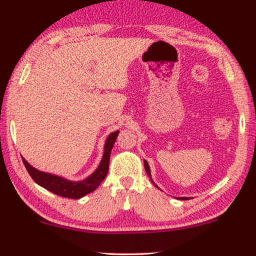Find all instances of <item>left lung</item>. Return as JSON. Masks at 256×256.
Returning <instances> with one entry per match:
<instances>
[{
	"instance_id": "1",
	"label": "left lung",
	"mask_w": 256,
	"mask_h": 256,
	"mask_svg": "<svg viewBox=\"0 0 256 256\" xmlns=\"http://www.w3.org/2000/svg\"><path fill=\"white\" fill-rule=\"evenodd\" d=\"M144 169H146V174H148V176L150 177V180H152V174H150V168H149V164H148V162H146V160H144ZM154 183V182H152ZM155 184V183H154ZM155 186H157V185L155 184ZM158 188V186H157ZM178 199H182V200H186V199H190V198H188V197H180Z\"/></svg>"
}]
</instances>
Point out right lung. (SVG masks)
I'll use <instances>...</instances> for the list:
<instances>
[{
  "label": "right lung",
  "mask_w": 256,
  "mask_h": 256,
  "mask_svg": "<svg viewBox=\"0 0 256 256\" xmlns=\"http://www.w3.org/2000/svg\"><path fill=\"white\" fill-rule=\"evenodd\" d=\"M118 130L112 132V134L108 136L106 143H104V152L99 166H98V169L94 171L90 176L85 178L84 180L73 182L66 180V178H62L60 176L43 172V171H40L34 169V166H31L22 157L23 163L24 166H26L31 178H32L38 185H40L42 188H46L48 191H51L52 194L60 196V197L79 199L84 197V196L93 192L101 183H102L104 178H106L108 168H110V152L115 143V140L118 138Z\"/></svg>",
  "instance_id": "add662e5"
}]
</instances>
